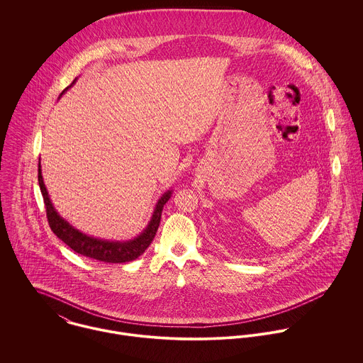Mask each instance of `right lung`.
Wrapping results in <instances>:
<instances>
[{"label":"right lung","instance_id":"obj_1","mask_svg":"<svg viewBox=\"0 0 363 363\" xmlns=\"http://www.w3.org/2000/svg\"><path fill=\"white\" fill-rule=\"evenodd\" d=\"M67 89H64V91H67ZM64 91H62V94H64ZM38 179H39L40 191H42V196H43V200H45V206H46L48 220H49V225L52 228V233L58 239H61L68 247H71L75 253H78L81 256H85V257H89V259H99V261H104V262H127V261L138 259L148 249L151 242L154 240L156 230H157L159 223H160L163 206L172 197V190H167L159 199L148 226L145 228V230L140 236H137L133 240H127V242H118V240L117 242H110V240H104V239H96V238H92V236H88V235L79 232L78 229L71 226L64 218H61L58 215V212L52 207L49 193L46 190L45 182H43L42 169H40V159H39Z\"/></svg>","mask_w":363,"mask_h":363}]
</instances>
